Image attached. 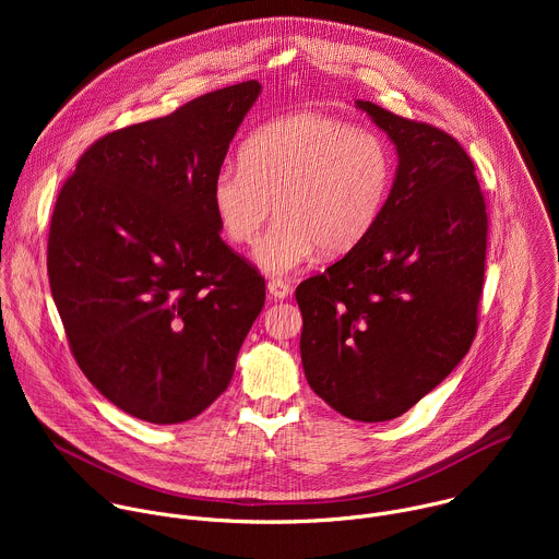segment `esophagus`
I'll use <instances>...</instances> for the list:
<instances>
[{
    "label": "esophagus",
    "instance_id": "obj_1",
    "mask_svg": "<svg viewBox=\"0 0 559 559\" xmlns=\"http://www.w3.org/2000/svg\"><path fill=\"white\" fill-rule=\"evenodd\" d=\"M267 292H270V296H272L274 300H283V298H287V296L292 294V287H289L285 281L274 278V281L267 283Z\"/></svg>",
    "mask_w": 559,
    "mask_h": 559
}]
</instances>
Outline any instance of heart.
<instances>
[{"mask_svg":"<svg viewBox=\"0 0 559 559\" xmlns=\"http://www.w3.org/2000/svg\"><path fill=\"white\" fill-rule=\"evenodd\" d=\"M393 177L386 141L352 121L302 112L259 128L241 147V164L216 170L210 188L221 231L281 276L321 248L338 257L356 248L378 221Z\"/></svg>","mask_w":559,"mask_h":559,"instance_id":"1","label":"heart"}]
</instances>
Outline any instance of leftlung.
<instances>
[{
  "label": "left lung",
  "instance_id": "left-lung-1",
  "mask_svg": "<svg viewBox=\"0 0 559 559\" xmlns=\"http://www.w3.org/2000/svg\"><path fill=\"white\" fill-rule=\"evenodd\" d=\"M397 170L362 241L296 287L300 358L316 395L360 423L403 416L466 356L485 283L487 203L444 130L356 102Z\"/></svg>",
  "mask_w": 559,
  "mask_h": 559
}]
</instances>
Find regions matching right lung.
I'll use <instances>...</instances> for the list:
<instances>
[{
	"label": "right lung",
	"instance_id": "right-lung-1",
	"mask_svg": "<svg viewBox=\"0 0 559 559\" xmlns=\"http://www.w3.org/2000/svg\"><path fill=\"white\" fill-rule=\"evenodd\" d=\"M250 79L97 139L59 190L48 278L70 352L126 414L177 425L227 389L265 278L221 238L212 179Z\"/></svg>",
	"mask_w": 559,
	"mask_h": 559
}]
</instances>
